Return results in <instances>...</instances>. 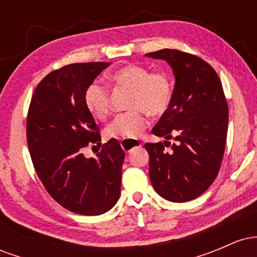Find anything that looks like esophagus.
I'll return each mask as SVG.
<instances>
[{
    "label": "esophagus",
    "instance_id": "34e87169",
    "mask_svg": "<svg viewBox=\"0 0 257 257\" xmlns=\"http://www.w3.org/2000/svg\"><path fill=\"white\" fill-rule=\"evenodd\" d=\"M141 145H143V144L138 140H122L120 141V146H122V149L124 150L125 152H131L133 149H135V147H139Z\"/></svg>",
    "mask_w": 257,
    "mask_h": 257
}]
</instances>
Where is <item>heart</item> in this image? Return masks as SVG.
Listing matches in <instances>:
<instances>
[{
  "instance_id": "b5f03b06",
  "label": "heart",
  "mask_w": 257,
  "mask_h": 257,
  "mask_svg": "<svg viewBox=\"0 0 257 257\" xmlns=\"http://www.w3.org/2000/svg\"><path fill=\"white\" fill-rule=\"evenodd\" d=\"M114 84L132 89L128 107L131 111L116 116L106 126V135L114 139H134L147 126L145 112L162 116L172 101L173 85L164 72H151L140 65H126L108 76ZM84 104L96 119L104 120L110 113V93L104 84L94 82L85 89Z\"/></svg>"
}]
</instances>
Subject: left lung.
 I'll return each instance as SVG.
<instances>
[{
    "mask_svg": "<svg viewBox=\"0 0 257 257\" xmlns=\"http://www.w3.org/2000/svg\"><path fill=\"white\" fill-rule=\"evenodd\" d=\"M145 55L166 60L175 77L169 107L152 129L166 140L145 144L150 180L164 199L188 202L208 190L222 162L228 125L222 84L213 67L196 55L176 49ZM172 138L176 144L170 146Z\"/></svg>",
    "mask_w": 257,
    "mask_h": 257,
    "instance_id": "obj_1",
    "label": "left lung"
}]
</instances>
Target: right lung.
Returning a JSON list of instances; mask_svg holds the SVG:
<instances>
[{"mask_svg":"<svg viewBox=\"0 0 257 257\" xmlns=\"http://www.w3.org/2000/svg\"><path fill=\"white\" fill-rule=\"evenodd\" d=\"M111 63L71 64L47 75L31 99L26 122L28 146L38 178L61 206L81 215H101L120 194L125 153L116 139L96 158L83 149L101 141L84 93Z\"/></svg>","mask_w":257,"mask_h":257,"instance_id":"add662e5","label":"right lung"}]
</instances>
